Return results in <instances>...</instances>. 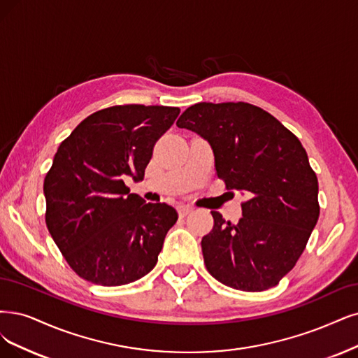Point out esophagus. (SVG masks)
<instances>
[{
    "instance_id": "34e87169",
    "label": "esophagus",
    "mask_w": 358,
    "mask_h": 358,
    "mask_svg": "<svg viewBox=\"0 0 358 358\" xmlns=\"http://www.w3.org/2000/svg\"><path fill=\"white\" fill-rule=\"evenodd\" d=\"M190 213H193V208H192V206H189V205H180V206H178V214H180V217H186V215H189Z\"/></svg>"
}]
</instances>
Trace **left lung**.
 I'll return each mask as SVG.
<instances>
[{
    "instance_id": "8db88e82",
    "label": "left lung",
    "mask_w": 358,
    "mask_h": 358,
    "mask_svg": "<svg viewBox=\"0 0 358 358\" xmlns=\"http://www.w3.org/2000/svg\"><path fill=\"white\" fill-rule=\"evenodd\" d=\"M177 127L208 140L218 178L227 190L246 194L237 224L210 213L214 227L202 239L206 270L245 292L277 286L320 215L319 181L306 149L273 115L245 101L196 103Z\"/></svg>"
}]
</instances>
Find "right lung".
<instances>
[{
    "mask_svg": "<svg viewBox=\"0 0 358 358\" xmlns=\"http://www.w3.org/2000/svg\"><path fill=\"white\" fill-rule=\"evenodd\" d=\"M178 113L171 106H112L60 143L44 178L45 224L84 280L128 285L156 266L178 214L166 203H145L124 180H143L156 141Z\"/></svg>",
    "mask_w": 358,
    "mask_h": 358,
    "instance_id": "right-lung-1",
    "label": "right lung"
}]
</instances>
